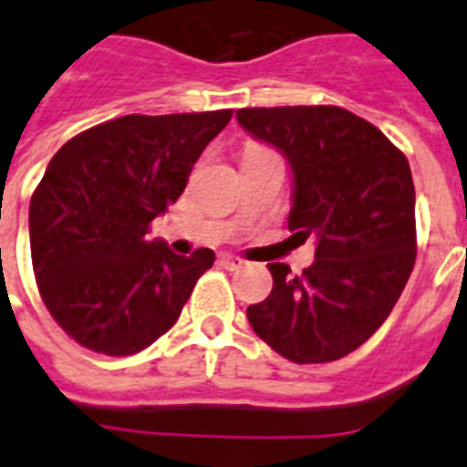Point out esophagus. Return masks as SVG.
<instances>
[{"mask_svg":"<svg viewBox=\"0 0 467 467\" xmlns=\"http://www.w3.org/2000/svg\"><path fill=\"white\" fill-rule=\"evenodd\" d=\"M221 266H225L227 271H237V268L244 266V259L234 256V254H221Z\"/></svg>","mask_w":467,"mask_h":467,"instance_id":"1","label":"esophagus"}]
</instances>
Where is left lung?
Here are the masks:
<instances>
[{
  "label": "left lung",
  "instance_id": "left-lung-1",
  "mask_svg": "<svg viewBox=\"0 0 467 467\" xmlns=\"http://www.w3.org/2000/svg\"><path fill=\"white\" fill-rule=\"evenodd\" d=\"M237 122L285 155L287 227L317 237L314 264L246 309L254 333L297 365L345 358L389 319L415 266V187L405 155L343 108H244Z\"/></svg>",
  "mask_w": 467,
  "mask_h": 467
}]
</instances>
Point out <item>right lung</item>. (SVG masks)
<instances>
[{
    "instance_id": "obj_1",
    "label": "right lung",
    "mask_w": 467,
    "mask_h": 467,
    "mask_svg": "<svg viewBox=\"0 0 467 467\" xmlns=\"http://www.w3.org/2000/svg\"><path fill=\"white\" fill-rule=\"evenodd\" d=\"M230 117L127 115L74 136L49 161L30 199V256L45 306L76 343L127 358L180 319L215 254L180 256L146 234Z\"/></svg>"
}]
</instances>
